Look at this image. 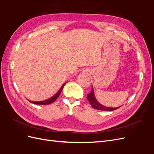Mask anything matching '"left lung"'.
<instances>
[{
    "instance_id": "obj_1",
    "label": "left lung",
    "mask_w": 154,
    "mask_h": 154,
    "mask_svg": "<svg viewBox=\"0 0 154 154\" xmlns=\"http://www.w3.org/2000/svg\"><path fill=\"white\" fill-rule=\"evenodd\" d=\"M87 98L88 101H89V103H91V106L93 107V108L97 110H104V111H112V110H114L116 109H118L120 107L119 106V107H116V108H111V107H107V106L102 105L101 104L98 103V101L96 100V97L94 96V90H93L92 87L91 92L88 94H87Z\"/></svg>"
}]
</instances>
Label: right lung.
Listing matches in <instances>:
<instances>
[{
	"mask_svg": "<svg viewBox=\"0 0 154 154\" xmlns=\"http://www.w3.org/2000/svg\"><path fill=\"white\" fill-rule=\"evenodd\" d=\"M64 85H65V83L62 86V87L60 88V89L57 92V94L54 95L53 97H51V98H49L48 100H46L42 101H29V100H28V101L31 102L32 103L36 104V105H49V104H51V103H53V102H54L56 101V100H57L58 97H59L60 93H61V92L62 91V89H63Z\"/></svg>",
	"mask_w": 154,
	"mask_h": 154,
	"instance_id": "obj_1",
	"label": "right lung"
}]
</instances>
